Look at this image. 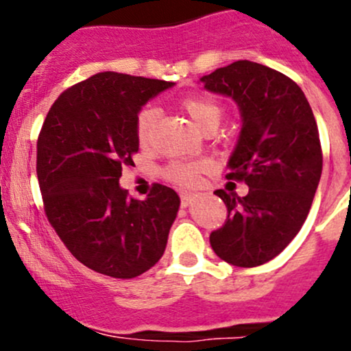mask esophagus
Masks as SVG:
<instances>
[{
  "mask_svg": "<svg viewBox=\"0 0 351 351\" xmlns=\"http://www.w3.org/2000/svg\"><path fill=\"white\" fill-rule=\"evenodd\" d=\"M193 198H195V193H192V192L180 193V200H182L183 207H189V205L193 202Z\"/></svg>",
  "mask_w": 351,
  "mask_h": 351,
  "instance_id": "34e87169",
  "label": "esophagus"
}]
</instances>
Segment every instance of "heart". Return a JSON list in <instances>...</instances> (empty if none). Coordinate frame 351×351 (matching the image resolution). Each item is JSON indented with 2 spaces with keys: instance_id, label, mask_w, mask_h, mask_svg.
<instances>
[{
  "instance_id": "1",
  "label": "heart",
  "mask_w": 351,
  "mask_h": 351,
  "mask_svg": "<svg viewBox=\"0 0 351 351\" xmlns=\"http://www.w3.org/2000/svg\"><path fill=\"white\" fill-rule=\"evenodd\" d=\"M182 108L189 113L200 129H215L222 117V110L215 101L207 98L189 97L180 101ZM159 112L154 107H146L137 113L136 136L141 146L151 144L154 137ZM208 161H171L165 168V178L180 186H192L198 182L200 173L207 171Z\"/></svg>"
}]
</instances>
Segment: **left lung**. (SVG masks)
Segmentation results:
<instances>
[{
  "label": "left lung",
  "instance_id": "8db88e82",
  "mask_svg": "<svg viewBox=\"0 0 351 351\" xmlns=\"http://www.w3.org/2000/svg\"><path fill=\"white\" fill-rule=\"evenodd\" d=\"M202 81L239 105L241 136L226 178L250 186L244 197L214 192L228 219L210 246L234 267H260L289 246L311 210L323 171L316 119L295 81L258 62L236 61Z\"/></svg>",
  "mask_w": 351,
  "mask_h": 351
}]
</instances>
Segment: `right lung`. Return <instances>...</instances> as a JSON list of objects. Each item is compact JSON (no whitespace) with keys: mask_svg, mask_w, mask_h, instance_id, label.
<instances>
[{"mask_svg":"<svg viewBox=\"0 0 351 351\" xmlns=\"http://www.w3.org/2000/svg\"><path fill=\"white\" fill-rule=\"evenodd\" d=\"M169 81L98 73L54 101L37 139V178L49 222L77 261L113 278H134L159 261L180 197L154 183L146 200L119 180L139 151L141 107Z\"/></svg>","mask_w":351,"mask_h":351,"instance_id":"obj_1","label":"right lung"}]
</instances>
